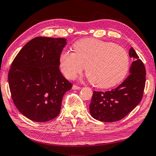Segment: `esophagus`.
<instances>
[{"instance_id":"obj_1","label":"esophagus","mask_w":156,"mask_h":156,"mask_svg":"<svg viewBox=\"0 0 156 156\" xmlns=\"http://www.w3.org/2000/svg\"><path fill=\"white\" fill-rule=\"evenodd\" d=\"M72 89H73V90H76V89H80L81 87H79V86L76 85V84H73L72 87Z\"/></svg>"}]
</instances>
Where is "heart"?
<instances>
[{
  "label": "heart",
  "instance_id": "heart-1",
  "mask_svg": "<svg viewBox=\"0 0 156 156\" xmlns=\"http://www.w3.org/2000/svg\"><path fill=\"white\" fill-rule=\"evenodd\" d=\"M74 53L64 51L60 67L68 79L85 72L90 83L98 88H110L120 83L129 72L130 58L123 47L109 42L84 38L73 44Z\"/></svg>",
  "mask_w": 156,
  "mask_h": 156
}]
</instances>
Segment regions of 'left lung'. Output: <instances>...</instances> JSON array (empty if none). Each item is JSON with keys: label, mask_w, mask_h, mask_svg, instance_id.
<instances>
[{"label": "left lung", "mask_w": 156, "mask_h": 156, "mask_svg": "<svg viewBox=\"0 0 156 156\" xmlns=\"http://www.w3.org/2000/svg\"><path fill=\"white\" fill-rule=\"evenodd\" d=\"M129 55L134 61L131 63L130 74L122 84L111 91H94L89 111L95 119L106 122L118 121L140 102L146 82V69L133 47Z\"/></svg>", "instance_id": "8db88e82"}]
</instances>
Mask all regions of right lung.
Segmentation results:
<instances>
[{"label":"right lung","mask_w":156,"mask_h":156,"mask_svg":"<svg viewBox=\"0 0 156 156\" xmlns=\"http://www.w3.org/2000/svg\"><path fill=\"white\" fill-rule=\"evenodd\" d=\"M66 38L38 36L21 49L11 65L8 81L13 102L29 119L44 122L59 115L72 84L59 69Z\"/></svg>","instance_id":"1"}]
</instances>
